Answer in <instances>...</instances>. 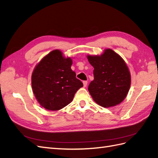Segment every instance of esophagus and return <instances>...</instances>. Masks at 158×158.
<instances>
[{
    "instance_id": "obj_1",
    "label": "esophagus",
    "mask_w": 158,
    "mask_h": 158,
    "mask_svg": "<svg viewBox=\"0 0 158 158\" xmlns=\"http://www.w3.org/2000/svg\"><path fill=\"white\" fill-rule=\"evenodd\" d=\"M83 84H84V87H86V85L88 84V81L86 80L83 81Z\"/></svg>"
}]
</instances>
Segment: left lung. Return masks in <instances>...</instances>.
Listing matches in <instances>:
<instances>
[{
  "instance_id": "8db88e82",
  "label": "left lung",
  "mask_w": 158,
  "mask_h": 158,
  "mask_svg": "<svg viewBox=\"0 0 158 158\" xmlns=\"http://www.w3.org/2000/svg\"><path fill=\"white\" fill-rule=\"evenodd\" d=\"M94 70V80L88 90L94 101L103 107L116 106L127 96L131 86V74L125 61L111 49L101 56H88Z\"/></svg>"
}]
</instances>
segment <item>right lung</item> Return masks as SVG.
I'll list each match as a JSON object with an SVG mask.
<instances>
[{
    "label": "right lung",
    "mask_w": 158,
    "mask_h": 158,
    "mask_svg": "<svg viewBox=\"0 0 158 158\" xmlns=\"http://www.w3.org/2000/svg\"><path fill=\"white\" fill-rule=\"evenodd\" d=\"M73 60L54 50L38 64L31 76L33 94L42 107L57 111L69 104L83 83L71 69Z\"/></svg>",
    "instance_id": "obj_1"
}]
</instances>
